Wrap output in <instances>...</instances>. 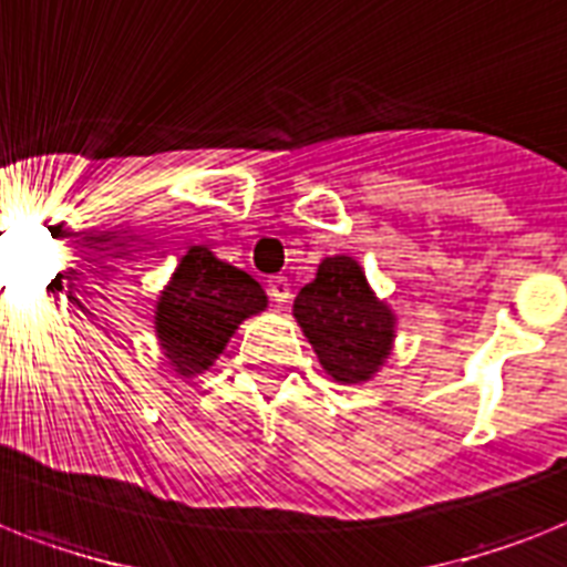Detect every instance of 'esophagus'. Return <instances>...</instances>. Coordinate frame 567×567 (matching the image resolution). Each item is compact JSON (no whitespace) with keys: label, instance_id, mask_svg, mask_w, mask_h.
<instances>
[{"label":"esophagus","instance_id":"esophagus-1","mask_svg":"<svg viewBox=\"0 0 567 567\" xmlns=\"http://www.w3.org/2000/svg\"><path fill=\"white\" fill-rule=\"evenodd\" d=\"M266 292H269V298H272L275 303H287L289 298H292V287H289L287 278H272V280H269V287H266Z\"/></svg>","mask_w":567,"mask_h":567}]
</instances>
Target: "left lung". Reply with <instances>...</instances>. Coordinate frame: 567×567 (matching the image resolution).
I'll list each match as a JSON object with an SVG mask.
<instances>
[{"instance_id":"left-lung-1","label":"left lung","mask_w":567,"mask_h":567,"mask_svg":"<svg viewBox=\"0 0 567 567\" xmlns=\"http://www.w3.org/2000/svg\"><path fill=\"white\" fill-rule=\"evenodd\" d=\"M292 312L336 382H368L394 344V312L377 301L353 257H327Z\"/></svg>"}]
</instances>
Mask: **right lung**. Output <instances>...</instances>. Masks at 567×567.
Returning <instances> with one entry per match:
<instances>
[{
    "instance_id": "1",
    "label": "right lung",
    "mask_w": 567,
    "mask_h": 567,
    "mask_svg": "<svg viewBox=\"0 0 567 567\" xmlns=\"http://www.w3.org/2000/svg\"><path fill=\"white\" fill-rule=\"evenodd\" d=\"M266 310V292L251 275L194 246L158 295L156 333L179 377L208 371L243 318Z\"/></svg>"
}]
</instances>
